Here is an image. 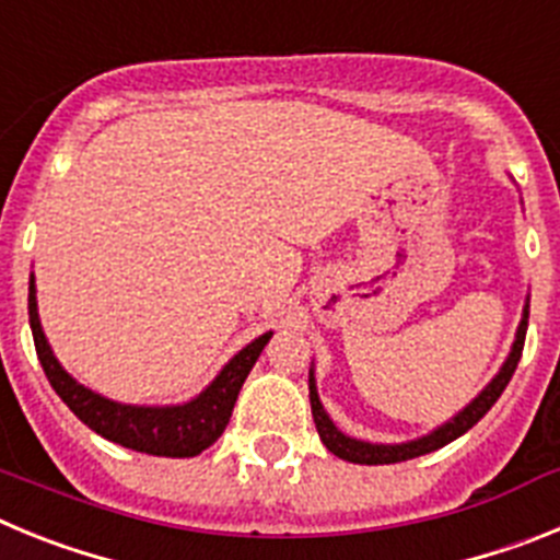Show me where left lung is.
Masks as SVG:
<instances>
[{"instance_id":"1","label":"left lung","mask_w":560,"mask_h":560,"mask_svg":"<svg viewBox=\"0 0 560 560\" xmlns=\"http://www.w3.org/2000/svg\"><path fill=\"white\" fill-rule=\"evenodd\" d=\"M527 316H530V296L524 300V308H522V323L516 328V339L511 345V353L508 359L502 361V368L499 373L493 375L488 384L482 387V393L477 398H471L459 409L454 418H448L446 423H440L434 427L429 434H420L415 440H404V443H370V440H359V438H350V434L341 432L336 427L330 415L325 412L323 400H319V393H316V375H314V361H311V370H308V398H311V415H314V423H316V432H319V440L325 443L330 454H336L339 459H348V463H359V465H389V463H404V459H412L420 457V454H429V452H438L443 448L446 443L457 440L459 434H465L468 429L477 423L479 418H485V412L493 407L499 400V395L504 393L508 387V381L513 378L516 373V364L522 359V348H524V334H527Z\"/></svg>"}]
</instances>
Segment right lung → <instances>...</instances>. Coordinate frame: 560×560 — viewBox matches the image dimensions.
<instances>
[{"label": "right lung", "instance_id": "1", "mask_svg": "<svg viewBox=\"0 0 560 560\" xmlns=\"http://www.w3.org/2000/svg\"><path fill=\"white\" fill-rule=\"evenodd\" d=\"M27 311L38 361H42L58 398L101 438L131 448V452L153 454V457H196L210 448L224 434L237 393L244 387L249 370L255 368L257 355L264 353L271 339V330H266L264 336H257L246 348L237 350L196 398L185 400V404H165V407H142V404H120V400H112L95 389L83 387L81 381L72 378L61 368V361L56 359L47 336H44L42 319H38L36 277L33 275H30Z\"/></svg>", "mask_w": 560, "mask_h": 560}]
</instances>
